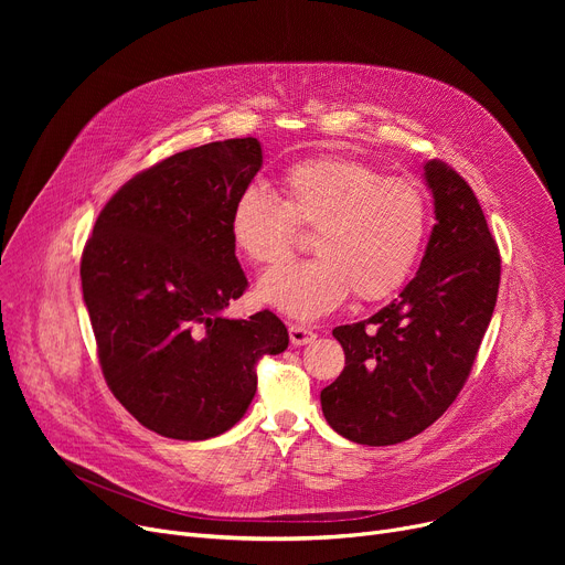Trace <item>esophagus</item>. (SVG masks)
Returning <instances> with one entry per match:
<instances>
[{
	"mask_svg": "<svg viewBox=\"0 0 565 565\" xmlns=\"http://www.w3.org/2000/svg\"><path fill=\"white\" fill-rule=\"evenodd\" d=\"M288 334H290V343L292 345H307V343H311L316 339V332L309 330V328H302V324H290Z\"/></svg>",
	"mask_w": 565,
	"mask_h": 565,
	"instance_id": "1",
	"label": "esophagus"
}]
</instances>
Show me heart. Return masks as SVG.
Instances as JSON below:
<instances>
[{
    "label": "heart",
    "instance_id": "obj_1",
    "mask_svg": "<svg viewBox=\"0 0 565 565\" xmlns=\"http://www.w3.org/2000/svg\"><path fill=\"white\" fill-rule=\"evenodd\" d=\"M279 188L281 201L260 188L233 201V247L254 265L281 263L298 224L316 231V258L263 275L260 305L316 320L339 309L352 290L373 302L407 281L428 233V199L417 183L384 178L358 160L311 158L288 167Z\"/></svg>",
    "mask_w": 565,
    "mask_h": 565
}]
</instances>
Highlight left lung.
<instances>
[{
    "label": "left lung",
    "mask_w": 565,
    "mask_h": 565,
    "mask_svg": "<svg viewBox=\"0 0 565 565\" xmlns=\"http://www.w3.org/2000/svg\"><path fill=\"white\" fill-rule=\"evenodd\" d=\"M435 226L396 300L332 334L341 375L320 392L328 424L350 441L390 447L435 424L460 394L490 324L501 258L465 178L428 160Z\"/></svg>",
    "instance_id": "1"
}]
</instances>
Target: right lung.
<instances>
[{"label":"right lung","instance_id":"obj_1","mask_svg":"<svg viewBox=\"0 0 565 565\" xmlns=\"http://www.w3.org/2000/svg\"><path fill=\"white\" fill-rule=\"evenodd\" d=\"M263 164L254 137L203 143L137 173L96 220L82 292L103 375L132 417L162 437H217L245 417L260 354L288 348L273 311L226 318L247 288L233 201Z\"/></svg>","mask_w":565,"mask_h":565}]
</instances>
